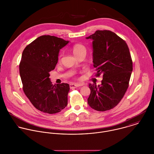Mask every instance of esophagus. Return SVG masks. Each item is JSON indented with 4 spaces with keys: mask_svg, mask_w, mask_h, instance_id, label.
<instances>
[{
    "mask_svg": "<svg viewBox=\"0 0 154 154\" xmlns=\"http://www.w3.org/2000/svg\"><path fill=\"white\" fill-rule=\"evenodd\" d=\"M84 84H70V88L71 89H73L75 88L80 87V86H82Z\"/></svg>",
    "mask_w": 154,
    "mask_h": 154,
    "instance_id": "1",
    "label": "esophagus"
}]
</instances>
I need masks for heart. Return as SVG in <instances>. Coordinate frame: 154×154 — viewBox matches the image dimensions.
Wrapping results in <instances>:
<instances>
[{
	"label": "heart",
	"instance_id": "1",
	"mask_svg": "<svg viewBox=\"0 0 154 154\" xmlns=\"http://www.w3.org/2000/svg\"><path fill=\"white\" fill-rule=\"evenodd\" d=\"M72 51H73V53L74 54V55L76 57H78L82 54H86L87 49L84 45H82L81 44H76L73 46ZM61 57H62V54H60V55L58 56V61L59 62L61 61Z\"/></svg>",
	"mask_w": 154,
	"mask_h": 154
}]
</instances>
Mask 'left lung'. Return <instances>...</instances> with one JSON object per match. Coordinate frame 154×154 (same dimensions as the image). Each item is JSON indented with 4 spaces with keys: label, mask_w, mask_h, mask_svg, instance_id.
<instances>
[{
    "label": "left lung",
    "mask_w": 154,
    "mask_h": 154,
    "mask_svg": "<svg viewBox=\"0 0 154 154\" xmlns=\"http://www.w3.org/2000/svg\"><path fill=\"white\" fill-rule=\"evenodd\" d=\"M93 40V62L97 73L102 75L101 84H89V106L98 111L115 107L124 96L132 71V61L128 46L114 32L96 31L86 38Z\"/></svg>",
    "instance_id": "8db88e82"
}]
</instances>
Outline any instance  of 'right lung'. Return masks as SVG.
<instances>
[{"label": "right lung", "instance_id": "1", "mask_svg": "<svg viewBox=\"0 0 154 154\" xmlns=\"http://www.w3.org/2000/svg\"><path fill=\"white\" fill-rule=\"evenodd\" d=\"M51 35L38 37L23 50L19 65L25 94L38 110L48 114L60 112L67 105L68 84H52L49 72L58 60L60 49L69 43Z\"/></svg>", "mask_w": 154, "mask_h": 154}]
</instances>
